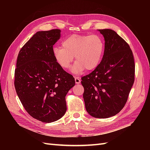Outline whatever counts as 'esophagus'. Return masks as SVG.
<instances>
[{"mask_svg":"<svg viewBox=\"0 0 150 150\" xmlns=\"http://www.w3.org/2000/svg\"><path fill=\"white\" fill-rule=\"evenodd\" d=\"M75 83L76 84H80L81 83V80L78 77H76L75 76Z\"/></svg>","mask_w":150,"mask_h":150,"instance_id":"obj_1","label":"esophagus"}]
</instances>
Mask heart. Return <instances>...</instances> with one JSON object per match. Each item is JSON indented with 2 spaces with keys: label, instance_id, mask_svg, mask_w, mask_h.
Listing matches in <instances>:
<instances>
[{
  "label": "heart",
  "instance_id": "obj_1",
  "mask_svg": "<svg viewBox=\"0 0 150 150\" xmlns=\"http://www.w3.org/2000/svg\"><path fill=\"white\" fill-rule=\"evenodd\" d=\"M61 46L54 47V58L64 69H67L74 59L76 62L70 72L79 74L84 70L95 69L100 64L104 50V43L100 36L96 35H72L66 38Z\"/></svg>",
  "mask_w": 150,
  "mask_h": 150
}]
</instances>
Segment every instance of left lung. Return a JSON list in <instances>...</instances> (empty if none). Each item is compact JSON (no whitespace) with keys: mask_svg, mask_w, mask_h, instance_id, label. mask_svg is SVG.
I'll use <instances>...</instances> for the list:
<instances>
[{"mask_svg":"<svg viewBox=\"0 0 150 150\" xmlns=\"http://www.w3.org/2000/svg\"><path fill=\"white\" fill-rule=\"evenodd\" d=\"M105 38L103 58L96 69L81 78L87 112L96 118L119 113L134 82L135 64L129 45L115 31L98 30Z\"/></svg>","mask_w":150,"mask_h":150,"instance_id":"8db88e82","label":"left lung"}]
</instances>
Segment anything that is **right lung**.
Segmentation results:
<instances>
[{
  "label": "right lung",
  "mask_w": 150,
  "mask_h": 150,
  "mask_svg": "<svg viewBox=\"0 0 150 150\" xmlns=\"http://www.w3.org/2000/svg\"><path fill=\"white\" fill-rule=\"evenodd\" d=\"M60 36L59 29L36 32L19 51L14 72V87L23 106L45 123L64 115L66 96L75 84L53 56V46Z\"/></svg>",
  "instance_id": "1"
}]
</instances>
